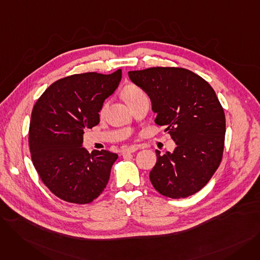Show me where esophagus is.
<instances>
[{
	"mask_svg": "<svg viewBox=\"0 0 260 260\" xmlns=\"http://www.w3.org/2000/svg\"><path fill=\"white\" fill-rule=\"evenodd\" d=\"M138 147L137 146H131V147H126L122 151V154L125 155V154H129V153H135L136 151H137Z\"/></svg>",
	"mask_w": 260,
	"mask_h": 260,
	"instance_id": "1",
	"label": "esophagus"
}]
</instances>
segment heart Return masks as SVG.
<instances>
[{
    "label": "heart",
    "mask_w": 260,
    "mask_h": 260,
    "mask_svg": "<svg viewBox=\"0 0 260 260\" xmlns=\"http://www.w3.org/2000/svg\"><path fill=\"white\" fill-rule=\"evenodd\" d=\"M122 94L123 97H124L125 101L132 105L136 102H138L140 100H144V99H148L147 98V94L146 92L141 88L139 87L138 85L136 84H133V83H129V84H126L124 87H123L122 89ZM107 108V103L105 102L102 106H101V109H100V115H103L106 111Z\"/></svg>",
    "instance_id": "heart-1"
}]
</instances>
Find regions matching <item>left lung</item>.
Segmentation results:
<instances>
[{"mask_svg": "<svg viewBox=\"0 0 260 260\" xmlns=\"http://www.w3.org/2000/svg\"><path fill=\"white\" fill-rule=\"evenodd\" d=\"M128 77L147 92L156 124L166 126L177 144L172 154L156 151L152 184L170 198L194 195L210 181L223 155L225 116L215 90L182 67H151L128 72Z\"/></svg>", "mask_w": 260, "mask_h": 260, "instance_id": "1", "label": "left lung"}]
</instances>
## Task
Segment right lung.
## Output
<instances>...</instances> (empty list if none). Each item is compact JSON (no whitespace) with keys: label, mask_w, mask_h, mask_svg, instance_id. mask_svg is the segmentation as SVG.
<instances>
[{"label":"right lung","mask_w":260,"mask_h":260,"mask_svg":"<svg viewBox=\"0 0 260 260\" xmlns=\"http://www.w3.org/2000/svg\"><path fill=\"white\" fill-rule=\"evenodd\" d=\"M121 77L118 70L59 79L32 108L28 144L34 167L50 192L66 202L90 203L106 187L118 155L105 149L89 154L82 143L84 131L100 122L101 106Z\"/></svg>","instance_id":"right-lung-1"}]
</instances>
